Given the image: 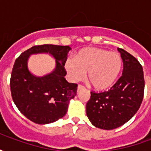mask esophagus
Returning <instances> with one entry per match:
<instances>
[{
  "mask_svg": "<svg viewBox=\"0 0 151 151\" xmlns=\"http://www.w3.org/2000/svg\"><path fill=\"white\" fill-rule=\"evenodd\" d=\"M82 88H84V87H83V86H82L79 85L78 86V92L79 91H80V90H82Z\"/></svg>",
  "mask_w": 151,
  "mask_h": 151,
  "instance_id": "obj_1",
  "label": "esophagus"
}]
</instances>
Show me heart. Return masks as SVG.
Wrapping results in <instances>:
<instances>
[{
    "label": "heart",
    "mask_w": 151,
    "mask_h": 151,
    "mask_svg": "<svg viewBox=\"0 0 151 151\" xmlns=\"http://www.w3.org/2000/svg\"><path fill=\"white\" fill-rule=\"evenodd\" d=\"M123 67L119 53L97 47L80 50L74 60H66L65 68L73 82L81 81L87 73V82L92 88L102 91L114 85Z\"/></svg>",
    "instance_id": "obj_1"
}]
</instances>
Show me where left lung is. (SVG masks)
<instances>
[{
    "mask_svg": "<svg viewBox=\"0 0 151 151\" xmlns=\"http://www.w3.org/2000/svg\"><path fill=\"white\" fill-rule=\"evenodd\" d=\"M118 51L123 60L122 76L108 91L91 92L86 104V116L101 129H114L128 122L139 109L144 95L142 66L126 51Z\"/></svg>",
    "mask_w": 151,
    "mask_h": 151,
    "instance_id": "1",
    "label": "left lung"
}]
</instances>
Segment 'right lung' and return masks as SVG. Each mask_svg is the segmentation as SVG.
<instances>
[{
	"mask_svg": "<svg viewBox=\"0 0 151 151\" xmlns=\"http://www.w3.org/2000/svg\"><path fill=\"white\" fill-rule=\"evenodd\" d=\"M69 46L43 44L25 51L15 60L10 78L13 100L22 114L34 123L46 124L62 118L69 104L77 94L78 85L66 81L64 68ZM48 53L55 59L52 71L42 77L33 75L28 68L31 55Z\"/></svg>",
	"mask_w": 151,
	"mask_h": 151,
	"instance_id": "add662e5",
	"label": "right lung"
}]
</instances>
